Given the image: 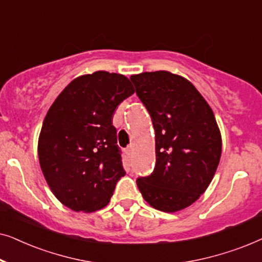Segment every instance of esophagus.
I'll return each instance as SVG.
<instances>
[{
    "instance_id": "34e87169",
    "label": "esophagus",
    "mask_w": 262,
    "mask_h": 262,
    "mask_svg": "<svg viewBox=\"0 0 262 262\" xmlns=\"http://www.w3.org/2000/svg\"><path fill=\"white\" fill-rule=\"evenodd\" d=\"M132 152H134V146H132V145L127 146V148H126V154H127V155L128 156L132 155Z\"/></svg>"
}]
</instances>
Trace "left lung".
<instances>
[{"label": "left lung", "mask_w": 262, "mask_h": 262, "mask_svg": "<svg viewBox=\"0 0 262 262\" xmlns=\"http://www.w3.org/2000/svg\"><path fill=\"white\" fill-rule=\"evenodd\" d=\"M155 128L156 164L137 179L145 202L163 212L192 205L209 187L222 154L216 118L196 88L169 71L132 75Z\"/></svg>", "instance_id": "8db88e82"}]
</instances>
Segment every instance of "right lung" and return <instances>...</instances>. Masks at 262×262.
<instances>
[{
  "label": "right lung",
  "instance_id": "obj_1",
  "mask_svg": "<svg viewBox=\"0 0 262 262\" xmlns=\"http://www.w3.org/2000/svg\"><path fill=\"white\" fill-rule=\"evenodd\" d=\"M134 93L124 75L96 71L71 81L50 107L39 136V163L63 205L94 212L110 203L125 175L113 114Z\"/></svg>",
  "mask_w": 262,
  "mask_h": 262
}]
</instances>
